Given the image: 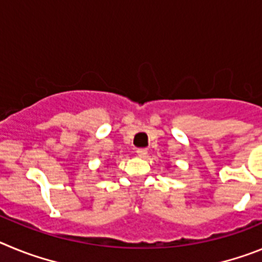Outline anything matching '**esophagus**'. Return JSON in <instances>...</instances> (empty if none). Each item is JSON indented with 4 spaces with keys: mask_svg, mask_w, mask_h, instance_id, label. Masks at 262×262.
<instances>
[{
    "mask_svg": "<svg viewBox=\"0 0 262 262\" xmlns=\"http://www.w3.org/2000/svg\"><path fill=\"white\" fill-rule=\"evenodd\" d=\"M136 154H138L139 157H145L147 156V149H145V148H138V149H136Z\"/></svg>",
    "mask_w": 262,
    "mask_h": 262,
    "instance_id": "obj_1",
    "label": "esophagus"
}]
</instances>
